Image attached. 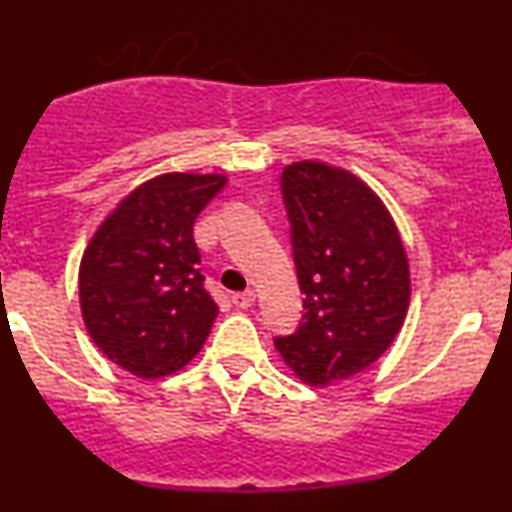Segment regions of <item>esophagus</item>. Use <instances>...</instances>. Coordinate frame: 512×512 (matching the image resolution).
Returning a JSON list of instances; mask_svg holds the SVG:
<instances>
[{
	"label": "esophagus",
	"instance_id": "obj_1",
	"mask_svg": "<svg viewBox=\"0 0 512 512\" xmlns=\"http://www.w3.org/2000/svg\"><path fill=\"white\" fill-rule=\"evenodd\" d=\"M231 301H233V305H236V308H250L252 303H255V291H240V293H233L231 296Z\"/></svg>",
	"mask_w": 512,
	"mask_h": 512
}]
</instances>
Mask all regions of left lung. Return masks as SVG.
<instances>
[{
  "instance_id": "left-lung-1",
  "label": "left lung",
  "mask_w": 512,
  "mask_h": 512,
  "mask_svg": "<svg viewBox=\"0 0 512 512\" xmlns=\"http://www.w3.org/2000/svg\"><path fill=\"white\" fill-rule=\"evenodd\" d=\"M303 320L274 346L305 385L325 387L373 366L409 308V262L390 211L349 170L320 161L281 173Z\"/></svg>"
}]
</instances>
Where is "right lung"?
Instances as JSON below:
<instances>
[{
  "label": "right lung",
  "mask_w": 512,
  "mask_h": 512,
  "mask_svg": "<svg viewBox=\"0 0 512 512\" xmlns=\"http://www.w3.org/2000/svg\"><path fill=\"white\" fill-rule=\"evenodd\" d=\"M226 175L166 173L117 204L81 257V315L93 344L139 378L175 373L207 342L219 305L204 289L195 219Z\"/></svg>",
  "instance_id": "add662e5"
}]
</instances>
